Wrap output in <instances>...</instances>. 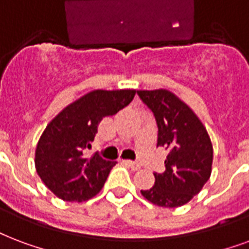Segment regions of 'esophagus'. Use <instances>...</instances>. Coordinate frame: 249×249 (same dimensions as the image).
<instances>
[{
    "instance_id": "esophagus-1",
    "label": "esophagus",
    "mask_w": 249,
    "mask_h": 249,
    "mask_svg": "<svg viewBox=\"0 0 249 249\" xmlns=\"http://www.w3.org/2000/svg\"><path fill=\"white\" fill-rule=\"evenodd\" d=\"M124 163H125V165H128V166H129L132 170H139L140 167H141V165H140L139 162L130 161V160H125Z\"/></svg>"
}]
</instances>
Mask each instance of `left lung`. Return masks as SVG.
I'll return each mask as SVG.
<instances>
[{"label": "left lung", "instance_id": "left-lung-1", "mask_svg": "<svg viewBox=\"0 0 249 249\" xmlns=\"http://www.w3.org/2000/svg\"><path fill=\"white\" fill-rule=\"evenodd\" d=\"M156 117L157 146L167 150L165 171L154 173V186L141 190L143 198L160 207H179L190 202L209 181L213 143L190 107L167 89L137 91Z\"/></svg>", "mask_w": 249, "mask_h": 249}]
</instances>
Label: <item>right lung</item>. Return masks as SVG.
<instances>
[{
	"label": "right lung",
	"mask_w": 249,
	"mask_h": 249,
	"mask_svg": "<svg viewBox=\"0 0 249 249\" xmlns=\"http://www.w3.org/2000/svg\"><path fill=\"white\" fill-rule=\"evenodd\" d=\"M136 89H95L71 103L51 120L36 150V169L47 189L67 202H83L99 194L117 162L93 154L91 148L103 117L129 104Z\"/></svg>",
	"instance_id": "obj_1"
}]
</instances>
